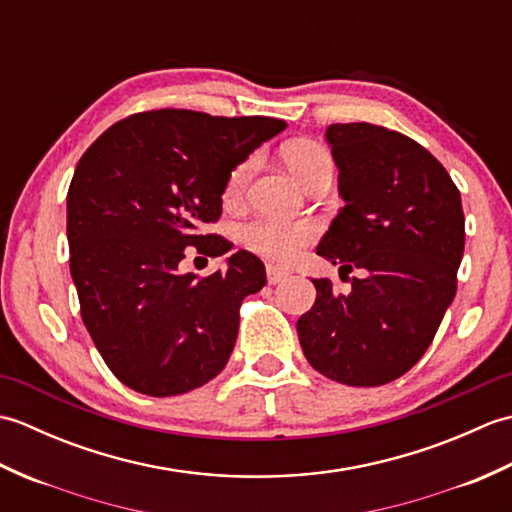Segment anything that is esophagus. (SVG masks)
I'll return each instance as SVG.
<instances>
[{
	"instance_id": "esophagus-1",
	"label": "esophagus",
	"mask_w": 512,
	"mask_h": 512,
	"mask_svg": "<svg viewBox=\"0 0 512 512\" xmlns=\"http://www.w3.org/2000/svg\"><path fill=\"white\" fill-rule=\"evenodd\" d=\"M266 275H268V284H270V286H277V284H281V281H284L290 273H288V270H284V268H279V266H268V268H266Z\"/></svg>"
}]
</instances>
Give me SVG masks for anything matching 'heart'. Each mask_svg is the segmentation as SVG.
<instances>
[{"label":"heart","instance_id":"heart-1","mask_svg":"<svg viewBox=\"0 0 512 512\" xmlns=\"http://www.w3.org/2000/svg\"><path fill=\"white\" fill-rule=\"evenodd\" d=\"M286 167L299 184H306L310 178L323 171H332V158L319 143L312 140H297L290 143L284 151ZM255 169V158H246L231 171L226 182L224 198L237 200L242 195L250 173ZM317 226L306 220H277V217H257L242 228L244 244L253 250L255 255L268 259L275 264H288L295 259L303 246H308Z\"/></svg>","mask_w":512,"mask_h":512}]
</instances>
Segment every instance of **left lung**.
I'll return each mask as SVG.
<instances>
[{
	"mask_svg": "<svg viewBox=\"0 0 512 512\" xmlns=\"http://www.w3.org/2000/svg\"><path fill=\"white\" fill-rule=\"evenodd\" d=\"M343 206L317 255L352 290L312 279L314 306L297 321L308 363L336 383L376 387L416 365L458 288L464 255L460 191L416 140L369 123L330 125Z\"/></svg>",
	"mask_w": 512,
	"mask_h": 512,
	"instance_id": "obj_1",
	"label": "left lung"
}]
</instances>
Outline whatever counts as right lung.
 Listing matches in <instances>:
<instances>
[{
  "mask_svg": "<svg viewBox=\"0 0 512 512\" xmlns=\"http://www.w3.org/2000/svg\"><path fill=\"white\" fill-rule=\"evenodd\" d=\"M268 116L154 110L94 140L68 191L70 273L81 317L114 376L145 396H178L222 372L239 303L266 286L248 250L226 268L182 275L184 248L220 257L226 239L202 228L222 213L231 171L284 132Z\"/></svg>",
  "mask_w": 512,
  "mask_h": 512,
  "instance_id": "add662e5",
  "label": "right lung"
}]
</instances>
